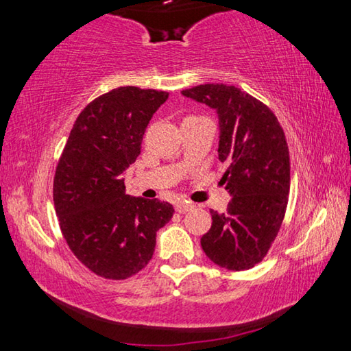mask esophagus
I'll return each instance as SVG.
<instances>
[{"label":"esophagus","mask_w":351,"mask_h":351,"mask_svg":"<svg viewBox=\"0 0 351 351\" xmlns=\"http://www.w3.org/2000/svg\"><path fill=\"white\" fill-rule=\"evenodd\" d=\"M175 209H176V212H180V213H186L190 209H193V204L189 203V201H180V203H176Z\"/></svg>","instance_id":"esophagus-1"}]
</instances>
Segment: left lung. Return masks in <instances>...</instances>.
Segmentation results:
<instances>
[{"mask_svg":"<svg viewBox=\"0 0 351 351\" xmlns=\"http://www.w3.org/2000/svg\"><path fill=\"white\" fill-rule=\"evenodd\" d=\"M206 104L219 121L218 158L228 164L221 181L232 195L228 212L212 213L201 247L230 271L254 268L280 230L289 195V150L283 128L268 106L246 91L206 83L182 91Z\"/></svg>","mask_w":351,"mask_h":351,"instance_id":"obj_1","label":"left lung"}]
</instances>
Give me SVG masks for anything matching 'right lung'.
Returning a JSON list of instances; mask_svg holds the SVG:
<instances>
[{"label":"right lung","mask_w":351,"mask_h":351,"mask_svg":"<svg viewBox=\"0 0 351 351\" xmlns=\"http://www.w3.org/2000/svg\"><path fill=\"white\" fill-rule=\"evenodd\" d=\"M169 93L121 86L88 104L77 117L54 176L62 234L82 265L123 280L152 260L156 232L173 206L125 193L122 173L141 154L145 128Z\"/></svg>","instance_id":"1"}]
</instances>
